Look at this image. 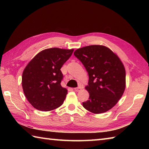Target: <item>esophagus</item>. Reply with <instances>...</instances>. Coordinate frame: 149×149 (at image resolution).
<instances>
[{
    "label": "esophagus",
    "instance_id": "obj_1",
    "mask_svg": "<svg viewBox=\"0 0 149 149\" xmlns=\"http://www.w3.org/2000/svg\"><path fill=\"white\" fill-rule=\"evenodd\" d=\"M74 90L76 91H79L81 90V86H78L77 88H74Z\"/></svg>",
    "mask_w": 149,
    "mask_h": 149
}]
</instances>
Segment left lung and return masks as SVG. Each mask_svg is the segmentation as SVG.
<instances>
[{"label": "left lung", "mask_w": 149, "mask_h": 149, "mask_svg": "<svg viewBox=\"0 0 149 149\" xmlns=\"http://www.w3.org/2000/svg\"><path fill=\"white\" fill-rule=\"evenodd\" d=\"M74 56L83 63L89 76L86 89L89 100L83 106L89 111L106 112L118 102L125 88V70L118 57L107 47L90 45L77 49Z\"/></svg>", "instance_id": "obj_1"}]
</instances>
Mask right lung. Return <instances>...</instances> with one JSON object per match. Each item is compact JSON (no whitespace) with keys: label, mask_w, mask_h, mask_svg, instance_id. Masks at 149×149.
Wrapping results in <instances>:
<instances>
[{"label":"right lung","mask_w":149,"mask_h":149,"mask_svg":"<svg viewBox=\"0 0 149 149\" xmlns=\"http://www.w3.org/2000/svg\"><path fill=\"white\" fill-rule=\"evenodd\" d=\"M74 52L50 48L43 50L28 63L22 74V84L27 100L34 108L48 111L62 105L67 90L61 83V69Z\"/></svg>","instance_id":"add662e5"}]
</instances>
